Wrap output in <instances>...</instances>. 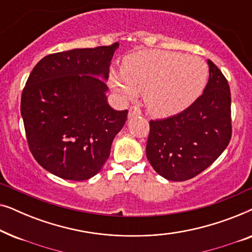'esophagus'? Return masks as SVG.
<instances>
[{
	"mask_svg": "<svg viewBox=\"0 0 252 252\" xmlns=\"http://www.w3.org/2000/svg\"><path fill=\"white\" fill-rule=\"evenodd\" d=\"M141 115H142V112H141V110L137 108V106H132V108L129 109L128 118H133V117H137Z\"/></svg>",
	"mask_w": 252,
	"mask_h": 252,
	"instance_id": "esophagus-1",
	"label": "esophagus"
}]
</instances>
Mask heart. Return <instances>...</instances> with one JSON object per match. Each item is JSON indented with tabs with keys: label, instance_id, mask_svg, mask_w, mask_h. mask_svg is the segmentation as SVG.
I'll use <instances>...</instances> for the list:
<instances>
[{
	"label": "heart",
	"instance_id": "obj_1",
	"mask_svg": "<svg viewBox=\"0 0 252 252\" xmlns=\"http://www.w3.org/2000/svg\"><path fill=\"white\" fill-rule=\"evenodd\" d=\"M208 77V64L197 56L142 50L125 57L122 71H110L109 84L125 101H132L143 92L147 109L165 118L190 106L202 94Z\"/></svg>",
	"mask_w": 252,
	"mask_h": 252
}]
</instances>
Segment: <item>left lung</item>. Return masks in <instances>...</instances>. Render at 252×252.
I'll return each mask as SVG.
<instances>
[{"label": "left lung", "mask_w": 252, "mask_h": 252, "mask_svg": "<svg viewBox=\"0 0 252 252\" xmlns=\"http://www.w3.org/2000/svg\"><path fill=\"white\" fill-rule=\"evenodd\" d=\"M208 64L203 94L178 115L149 123L147 158L167 180L196 177L222 154L232 137L228 82L211 61Z\"/></svg>", "instance_id": "obj_1"}]
</instances>
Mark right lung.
I'll return each instance as SVG.
<instances>
[{
	"mask_svg": "<svg viewBox=\"0 0 252 252\" xmlns=\"http://www.w3.org/2000/svg\"><path fill=\"white\" fill-rule=\"evenodd\" d=\"M118 47L116 42L48 55L26 81L20 113L30 150L44 170L65 180L97 174L126 123L128 111L113 110L105 95Z\"/></svg>",
	"mask_w": 252,
	"mask_h": 252,
	"instance_id": "right-lung-1",
	"label": "right lung"
}]
</instances>
